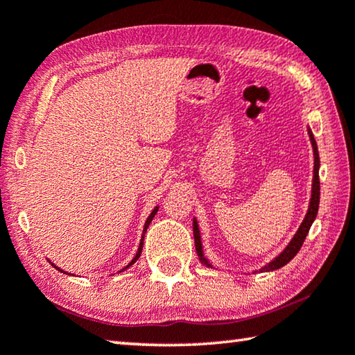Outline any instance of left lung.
I'll use <instances>...</instances> for the list:
<instances>
[{
    "instance_id": "1",
    "label": "left lung",
    "mask_w": 355,
    "mask_h": 355,
    "mask_svg": "<svg viewBox=\"0 0 355 355\" xmlns=\"http://www.w3.org/2000/svg\"><path fill=\"white\" fill-rule=\"evenodd\" d=\"M309 138H311V144L313 149V178H312V192H311V200H309V208L304 216V220L301 222L298 231H296L295 236L292 237V241L287 243V247L281 251V253L275 257V259L266 263L262 268H259V272H273V270H278L281 267H284L286 263L293 259L298 253L300 248L302 247V242H304L306 236L311 230L312 223L317 217L318 212V205H320V177H318V171H320V155H318V147H317V141L313 138V133L311 128H307ZM192 227H194V241H196V250L197 254L200 257L202 263H205L206 267H212V263L206 259L205 253H203V247H202V236H200V230H198V223L197 218L194 217V222H192Z\"/></svg>"
}]
</instances>
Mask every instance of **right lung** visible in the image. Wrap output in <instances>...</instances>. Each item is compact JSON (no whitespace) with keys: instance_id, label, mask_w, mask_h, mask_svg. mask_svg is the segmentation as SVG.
I'll list each match as a JSON object with an SVG mask.
<instances>
[{"instance_id":"1","label":"right lung","mask_w":355,"mask_h":355,"mask_svg":"<svg viewBox=\"0 0 355 355\" xmlns=\"http://www.w3.org/2000/svg\"><path fill=\"white\" fill-rule=\"evenodd\" d=\"M158 208H159V206H155V208H153L152 209V212H150V216L149 217H147V220H146V223H144V228H143V236H141V242H139V247H138V251H137V254H135V257H133V259L130 261V262H128L127 263V266L124 267V268H122L121 270V272H124V270H127L128 267H132L133 266V263L135 262H137L138 259H139V256H141V251H143V243H144V236H146V231H147V228H149V225H150V222L153 220V217H155V214H157V212H158ZM51 262V261H49ZM51 263H53V262H51ZM53 266H54V263H53ZM54 268H57V270H60L59 267H55L54 266ZM60 272H63V270H60ZM63 273H65V272H63Z\"/></svg>"}]
</instances>
